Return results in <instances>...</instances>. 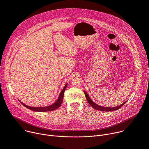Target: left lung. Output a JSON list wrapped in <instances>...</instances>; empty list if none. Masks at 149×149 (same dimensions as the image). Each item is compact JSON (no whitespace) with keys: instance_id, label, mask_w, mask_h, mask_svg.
Segmentation results:
<instances>
[{"instance_id":"1","label":"left lung","mask_w":149,"mask_h":149,"mask_svg":"<svg viewBox=\"0 0 149 149\" xmlns=\"http://www.w3.org/2000/svg\"><path fill=\"white\" fill-rule=\"evenodd\" d=\"M84 93L85 94V96L86 97V99H87L88 104L92 107H93L94 109H96L100 110V111H112L117 110V109H119L120 108H121L126 102V101H125L123 103H122V104L119 105V106H117L115 107H102V106H101V105H99L95 104L94 102H93L92 101V100L90 98L89 95L87 94V93L85 91H84Z\"/></svg>"}]
</instances>
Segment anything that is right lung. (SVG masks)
Here are the masks:
<instances>
[{
  "instance_id": "right-lung-1",
  "label": "right lung",
  "mask_w": 149,
  "mask_h": 149,
  "mask_svg": "<svg viewBox=\"0 0 149 149\" xmlns=\"http://www.w3.org/2000/svg\"><path fill=\"white\" fill-rule=\"evenodd\" d=\"M68 86V83L64 86L63 90L61 91L59 97L58 98V100H56V101L55 102H54V104L49 105V106H47V107H30L28 106L26 104H24V103H23L22 102H20L24 107H26V108H27L28 109L34 111H37V112H47V111H54L56 109H57L58 108H59L63 101V96H64V92L66 90V88Z\"/></svg>"
}]
</instances>
